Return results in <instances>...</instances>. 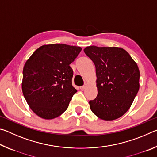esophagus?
<instances>
[{
  "label": "esophagus",
  "instance_id": "34e87169",
  "mask_svg": "<svg viewBox=\"0 0 157 157\" xmlns=\"http://www.w3.org/2000/svg\"><path fill=\"white\" fill-rule=\"evenodd\" d=\"M87 86V84L86 83H85L83 86H80V89H82V90H84L85 89H86V87Z\"/></svg>",
  "mask_w": 157,
  "mask_h": 157
}]
</instances>
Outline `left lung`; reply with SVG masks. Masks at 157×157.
Here are the masks:
<instances>
[{
    "label": "left lung",
    "mask_w": 157,
    "mask_h": 157,
    "mask_svg": "<svg viewBox=\"0 0 157 157\" xmlns=\"http://www.w3.org/2000/svg\"><path fill=\"white\" fill-rule=\"evenodd\" d=\"M94 62L98 95L89 101L90 109L104 121L123 116L139 90L140 71L125 50L119 47L87 46L84 49Z\"/></svg>",
    "instance_id": "left-lung-1"
}]
</instances>
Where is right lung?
<instances>
[{"mask_svg":"<svg viewBox=\"0 0 157 157\" xmlns=\"http://www.w3.org/2000/svg\"><path fill=\"white\" fill-rule=\"evenodd\" d=\"M82 50L63 44L44 45L26 61L22 91L29 107L41 118L51 120L64 112L77 90L70 66Z\"/></svg>","mask_w":157,"mask_h":157,"instance_id":"add662e5","label":"right lung"}]
</instances>
